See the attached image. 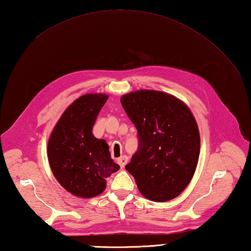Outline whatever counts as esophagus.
<instances>
[{"label":"esophagus","instance_id":"obj_1","mask_svg":"<svg viewBox=\"0 0 251 251\" xmlns=\"http://www.w3.org/2000/svg\"><path fill=\"white\" fill-rule=\"evenodd\" d=\"M117 162H119L121 168H124L125 165L127 164V162H128V157H127L126 155H124V156H122V157H120L119 159H117Z\"/></svg>","mask_w":251,"mask_h":251}]
</instances>
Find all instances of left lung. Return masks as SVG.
Masks as SVG:
<instances>
[{
    "label": "left lung",
    "mask_w": 251,
    "mask_h": 251,
    "mask_svg": "<svg viewBox=\"0 0 251 251\" xmlns=\"http://www.w3.org/2000/svg\"><path fill=\"white\" fill-rule=\"evenodd\" d=\"M121 102L139 139L126 170L146 199H175L188 186L199 163L201 138L193 114L180 99L157 90L126 94Z\"/></svg>",
    "instance_id": "obj_1"
}]
</instances>
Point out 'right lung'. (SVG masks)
Wrapping results in <instances>:
<instances>
[{
    "label": "right lung",
    "instance_id": "obj_1",
    "mask_svg": "<svg viewBox=\"0 0 251 251\" xmlns=\"http://www.w3.org/2000/svg\"><path fill=\"white\" fill-rule=\"evenodd\" d=\"M108 98L105 94H87L73 101L57 122L47 146L50 166L58 182L84 199L102 193L106 178L120 169L111 158L108 143L92 132Z\"/></svg>",
    "mask_w": 251,
    "mask_h": 251
}]
</instances>
